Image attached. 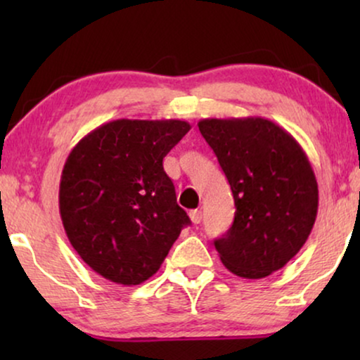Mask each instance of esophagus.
Returning a JSON list of instances; mask_svg holds the SVG:
<instances>
[{
    "instance_id": "34e87169",
    "label": "esophagus",
    "mask_w": 360,
    "mask_h": 360,
    "mask_svg": "<svg viewBox=\"0 0 360 360\" xmlns=\"http://www.w3.org/2000/svg\"><path fill=\"white\" fill-rule=\"evenodd\" d=\"M190 219H191V223H193V224H200L201 219H203V213H201L200 210L190 211Z\"/></svg>"
}]
</instances>
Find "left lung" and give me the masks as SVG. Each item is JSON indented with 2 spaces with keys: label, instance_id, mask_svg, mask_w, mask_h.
<instances>
[{
  "label": "left lung",
  "instance_id": "1",
  "mask_svg": "<svg viewBox=\"0 0 360 360\" xmlns=\"http://www.w3.org/2000/svg\"><path fill=\"white\" fill-rule=\"evenodd\" d=\"M201 136L233 190L234 221L214 240L224 267L264 278L300 252L318 213V184L295 137L265 117H208Z\"/></svg>",
  "mask_w": 360,
  "mask_h": 360
}]
</instances>
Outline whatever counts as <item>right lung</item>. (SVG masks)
<instances>
[{"label": "right lung", "instance_id": "obj_1", "mask_svg": "<svg viewBox=\"0 0 360 360\" xmlns=\"http://www.w3.org/2000/svg\"><path fill=\"white\" fill-rule=\"evenodd\" d=\"M190 127L180 120H116L68 154L60 218L72 248L103 278L127 287L146 282L190 224L162 165Z\"/></svg>", "mask_w": 360, "mask_h": 360}]
</instances>
